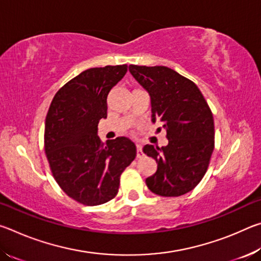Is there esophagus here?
<instances>
[{
    "label": "esophagus",
    "mask_w": 261,
    "mask_h": 261,
    "mask_svg": "<svg viewBox=\"0 0 261 261\" xmlns=\"http://www.w3.org/2000/svg\"><path fill=\"white\" fill-rule=\"evenodd\" d=\"M143 156V149H141V147L139 146H137V158H141Z\"/></svg>",
    "instance_id": "obj_1"
}]
</instances>
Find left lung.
<instances>
[{
  "label": "left lung",
  "mask_w": 261,
  "mask_h": 261,
  "mask_svg": "<svg viewBox=\"0 0 261 261\" xmlns=\"http://www.w3.org/2000/svg\"><path fill=\"white\" fill-rule=\"evenodd\" d=\"M129 70L151 95L152 121L167 130V146L143 148L158 162L147 188L161 197L183 196L208 169L215 144L212 110L196 84L173 69L131 64Z\"/></svg>",
  "instance_id": "obj_1"
}]
</instances>
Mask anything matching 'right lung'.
I'll list each match as a JSON object with an SVG mask.
<instances>
[{
  "mask_svg": "<svg viewBox=\"0 0 261 261\" xmlns=\"http://www.w3.org/2000/svg\"><path fill=\"white\" fill-rule=\"evenodd\" d=\"M126 71V64L87 69L56 92L48 109L45 152L51 174L82 205L116 197L121 175L136 158V145L126 137L103 144L96 136L99 121L107 117L108 93Z\"/></svg>",
  "mask_w": 261,
  "mask_h": 261,
  "instance_id": "add662e5",
  "label": "right lung"
}]
</instances>
